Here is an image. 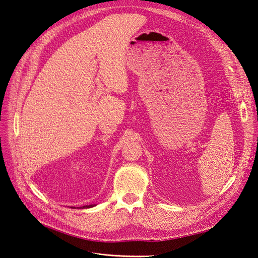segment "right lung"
I'll list each match as a JSON object with an SVG mask.
<instances>
[{"mask_svg": "<svg viewBox=\"0 0 258 258\" xmlns=\"http://www.w3.org/2000/svg\"><path fill=\"white\" fill-rule=\"evenodd\" d=\"M95 206L94 204H90V205H84V206H81L80 208H90V207H93ZM72 208H75V207H72Z\"/></svg>", "mask_w": 258, "mask_h": 258, "instance_id": "obj_1", "label": "right lung"}]
</instances>
